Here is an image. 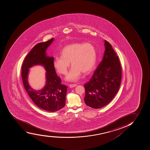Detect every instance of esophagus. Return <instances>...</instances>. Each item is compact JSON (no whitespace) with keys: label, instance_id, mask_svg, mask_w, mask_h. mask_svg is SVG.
Segmentation results:
<instances>
[{"label":"esophagus","instance_id":"esophagus-1","mask_svg":"<svg viewBox=\"0 0 150 150\" xmlns=\"http://www.w3.org/2000/svg\"><path fill=\"white\" fill-rule=\"evenodd\" d=\"M76 86V84H71L69 86V87L70 88H74V87Z\"/></svg>","mask_w":150,"mask_h":150}]
</instances>
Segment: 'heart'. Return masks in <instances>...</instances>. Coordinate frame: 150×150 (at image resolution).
I'll return each mask as SVG.
<instances>
[{"instance_id": "heart-1", "label": "heart", "mask_w": 150, "mask_h": 150, "mask_svg": "<svg viewBox=\"0 0 150 150\" xmlns=\"http://www.w3.org/2000/svg\"><path fill=\"white\" fill-rule=\"evenodd\" d=\"M61 54V56L55 57L53 66L58 73L66 74L71 63L73 66L66 76L67 81H77L82 73H90L96 64V50L90 43L68 45L62 49Z\"/></svg>"}]
</instances>
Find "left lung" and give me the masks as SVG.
<instances>
[{
    "mask_svg": "<svg viewBox=\"0 0 150 150\" xmlns=\"http://www.w3.org/2000/svg\"><path fill=\"white\" fill-rule=\"evenodd\" d=\"M105 51L89 82L84 85L85 103L95 109L106 105L115 97L120 88L121 67L119 58L110 44L104 40Z\"/></svg>",
    "mask_w": 150,
    "mask_h": 150,
    "instance_id": "obj_1",
    "label": "left lung"
}]
</instances>
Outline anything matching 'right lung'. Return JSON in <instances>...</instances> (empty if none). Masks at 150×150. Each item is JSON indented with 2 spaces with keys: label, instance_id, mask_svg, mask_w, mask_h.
<instances>
[{
  "label": "right lung",
  "instance_id": "add662e5",
  "mask_svg": "<svg viewBox=\"0 0 150 150\" xmlns=\"http://www.w3.org/2000/svg\"><path fill=\"white\" fill-rule=\"evenodd\" d=\"M53 40V38L36 45L25 58L22 68L23 86L30 98L39 108L50 112L58 111L64 106L67 90V86L61 84V79L53 66L54 57L47 56L46 52ZM35 65H41L46 71V84L38 91L31 88L28 79L29 69Z\"/></svg>",
  "mask_w": 150,
  "mask_h": 150
}]
</instances>
